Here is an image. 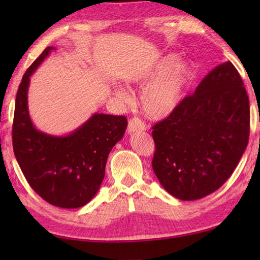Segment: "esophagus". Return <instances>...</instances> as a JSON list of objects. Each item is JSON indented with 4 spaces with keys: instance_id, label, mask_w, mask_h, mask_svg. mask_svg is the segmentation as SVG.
Segmentation results:
<instances>
[{
    "instance_id": "34e87169",
    "label": "esophagus",
    "mask_w": 260,
    "mask_h": 260,
    "mask_svg": "<svg viewBox=\"0 0 260 260\" xmlns=\"http://www.w3.org/2000/svg\"><path fill=\"white\" fill-rule=\"evenodd\" d=\"M146 124L140 119V118H132V119L128 121V126H127V131L128 133H134V132H142L146 131Z\"/></svg>"
}]
</instances>
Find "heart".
<instances>
[{
	"label": "heart",
	"mask_w": 260,
	"mask_h": 260,
	"mask_svg": "<svg viewBox=\"0 0 260 260\" xmlns=\"http://www.w3.org/2000/svg\"><path fill=\"white\" fill-rule=\"evenodd\" d=\"M192 77V67L187 60L178 61V56L167 55L147 73L135 77L133 81L149 83L140 95L142 111L152 119L170 116L182 100L184 89ZM118 98L126 101L124 90H117Z\"/></svg>",
	"instance_id": "b5f03b06"
}]
</instances>
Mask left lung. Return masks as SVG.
I'll use <instances>...</instances> for the list:
<instances>
[{
	"mask_svg": "<svg viewBox=\"0 0 260 260\" xmlns=\"http://www.w3.org/2000/svg\"><path fill=\"white\" fill-rule=\"evenodd\" d=\"M152 129L151 165L167 192L193 201L219 189L236 169L250 134L249 98L234 65L214 68Z\"/></svg>",
	"mask_w": 260,
	"mask_h": 260,
	"instance_id": "obj_1",
	"label": "left lung"
}]
</instances>
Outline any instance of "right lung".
<instances>
[{"label":"right lung","instance_id":"right-lung-1","mask_svg":"<svg viewBox=\"0 0 260 260\" xmlns=\"http://www.w3.org/2000/svg\"><path fill=\"white\" fill-rule=\"evenodd\" d=\"M47 47L25 72L17 91L12 146L26 180L51 205L77 209L96 195L105 175L110 151L124 136L125 116L94 113L67 136L49 135L35 128L29 118V77L54 50Z\"/></svg>","mask_w":260,"mask_h":260}]
</instances>
